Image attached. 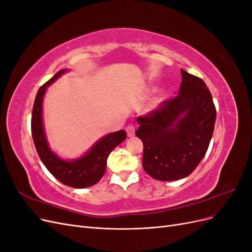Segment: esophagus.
<instances>
[{"label":"esophagus","instance_id":"34e87169","mask_svg":"<svg viewBox=\"0 0 252 252\" xmlns=\"http://www.w3.org/2000/svg\"><path fill=\"white\" fill-rule=\"evenodd\" d=\"M126 132H127V135L128 136H133L134 135V132H135V128L133 125H128L126 127Z\"/></svg>","mask_w":252,"mask_h":252}]
</instances>
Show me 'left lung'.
<instances>
[{
	"label": "left lung",
	"mask_w": 252,
	"mask_h": 252,
	"mask_svg": "<svg viewBox=\"0 0 252 252\" xmlns=\"http://www.w3.org/2000/svg\"><path fill=\"white\" fill-rule=\"evenodd\" d=\"M179 94L138 118L135 134L143 142V168L158 181L191 173L205 157L217 109L205 82L181 69Z\"/></svg>",
	"instance_id": "obj_1"
}]
</instances>
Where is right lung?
<instances>
[{
  "label": "right lung",
  "instance_id": "right-lung-1",
  "mask_svg": "<svg viewBox=\"0 0 252 252\" xmlns=\"http://www.w3.org/2000/svg\"><path fill=\"white\" fill-rule=\"evenodd\" d=\"M66 70H60L42 85L34 100L32 116V133L34 146L41 161L49 172L64 185L72 188L90 187L100 181L106 171L107 158L110 152L126 139L125 130L104 136L91 148L88 154L74 161H64L49 149L44 133L42 120V103L46 88Z\"/></svg>",
  "mask_w": 252,
  "mask_h": 252
}]
</instances>
